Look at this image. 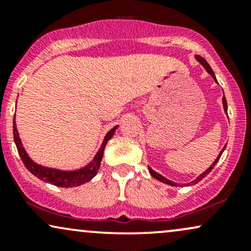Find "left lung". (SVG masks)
<instances>
[{"label": "left lung", "mask_w": 251, "mask_h": 251, "mask_svg": "<svg viewBox=\"0 0 251 251\" xmlns=\"http://www.w3.org/2000/svg\"><path fill=\"white\" fill-rule=\"evenodd\" d=\"M195 57H196V60H197V61H198V62H200L201 66H203V67H204V70H205L206 72H208V73L210 74V75H211V76H212V79H214V80H215V81H216V82H217V79H216V75H215L214 71H212V68H211V67H210V65H209V63H208V62H206V60H205V59H203V57H201V56H200V55H196ZM217 83H218V82H217ZM222 102H223V108H224V112H226H226H227V103H226V97H224V93H223V99H222ZM226 114H227V113H226ZM226 146H224V148L221 150L220 154H218V155H217V158H216V159H215V162H214V163H212V164H211V165H210V168H208V169H206V170H205V171H204V172H203V174H201L200 176H198V177H197V178H196V179H195V180L190 181V183H188V184H186V185H194V184H197V183H198V181H201V179H203V178H204V177H206V176H208V175L210 174V172H211V170H212V169H214V166L216 165V164H217V162H218V160H220L221 155H222V153H223V152H224V150H226ZM149 171H150V174H151V176H152V177H153V178H155V179H157V180L162 181V183H165V184H168V185H171V186H180V185H179V184H178V183H175V181L170 180V179H168V178H165V177H164V176H162V175H159V174H158V172H155V171H154V170H152L151 168H150V166H149Z\"/></svg>", "instance_id": "left-lung-1"}]
</instances>
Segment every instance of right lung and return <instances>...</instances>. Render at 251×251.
Here are the masks:
<instances>
[{
    "label": "right lung",
    "mask_w": 251,
    "mask_h": 251,
    "mask_svg": "<svg viewBox=\"0 0 251 251\" xmlns=\"http://www.w3.org/2000/svg\"><path fill=\"white\" fill-rule=\"evenodd\" d=\"M118 128V125L114 126L113 128L109 129L106 133L105 138H103L101 146L98 150L97 154L94 155L93 159L89 162L87 165L83 166L81 169L77 170H60V169H54V168H48V166L40 165L34 162L33 159L28 155L27 151L24 148V144L21 142V138H20L19 131L16 127V122H15V116H14V122H13V133H14V142L19 151L20 157H21L22 162H24L25 166L28 169V171L30 174H33L35 177L39 178L46 183L53 184L55 186H60V188H73V186H79L81 184L87 183L92 179L98 174V170L100 168V164H101V159L103 155V150L106 148V144L112 137H113L114 132Z\"/></svg>",
    "instance_id": "obj_1"
}]
</instances>
